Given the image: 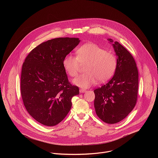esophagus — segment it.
Masks as SVG:
<instances>
[{
    "instance_id": "1",
    "label": "esophagus",
    "mask_w": 158,
    "mask_h": 158,
    "mask_svg": "<svg viewBox=\"0 0 158 158\" xmlns=\"http://www.w3.org/2000/svg\"><path fill=\"white\" fill-rule=\"evenodd\" d=\"M80 92L81 93H84V92H86V89H80Z\"/></svg>"
}]
</instances>
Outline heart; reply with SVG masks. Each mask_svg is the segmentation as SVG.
I'll return each instance as SVG.
<instances>
[{"mask_svg": "<svg viewBox=\"0 0 158 158\" xmlns=\"http://www.w3.org/2000/svg\"><path fill=\"white\" fill-rule=\"evenodd\" d=\"M76 55H68L63 61L64 68L71 77H75L81 64H87V72L78 75L73 80V83L82 88H88L95 85L98 80L104 82L113 76L117 66V60L114 55L94 43H86L80 47Z\"/></svg>", "mask_w": 158, "mask_h": 158, "instance_id": "1", "label": "heart"}]
</instances>
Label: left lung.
Returning a JSON list of instances; mask_svg holds the SVG:
<instances>
[{"label":"left lung","mask_w":158,"mask_h":158,"mask_svg":"<svg viewBox=\"0 0 158 158\" xmlns=\"http://www.w3.org/2000/svg\"><path fill=\"white\" fill-rule=\"evenodd\" d=\"M112 44L117 56L113 78L94 90V107L97 116L104 122L114 124L124 119L135 106L137 98L139 75L131 54L118 42Z\"/></svg>","instance_id":"obj_1"}]
</instances>
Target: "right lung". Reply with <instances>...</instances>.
Returning <instances> with one entry per match:
<instances>
[{
  "label": "right lung",
  "mask_w": 158,
  "mask_h": 158,
  "mask_svg": "<svg viewBox=\"0 0 158 158\" xmlns=\"http://www.w3.org/2000/svg\"><path fill=\"white\" fill-rule=\"evenodd\" d=\"M79 38H58L33 48L23 63L21 92L29 114L37 122L55 126L67 115L78 86L68 80L63 61L80 43Z\"/></svg>",
  "instance_id": "add662e5"
}]
</instances>
